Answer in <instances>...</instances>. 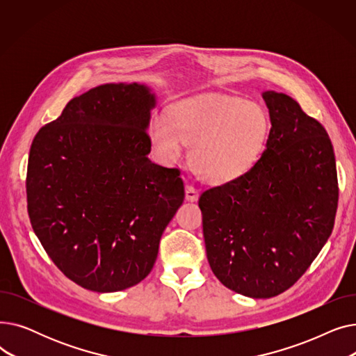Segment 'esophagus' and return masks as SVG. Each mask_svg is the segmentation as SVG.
<instances>
[{"instance_id":"1","label":"esophagus","mask_w":356,"mask_h":356,"mask_svg":"<svg viewBox=\"0 0 356 356\" xmlns=\"http://www.w3.org/2000/svg\"><path fill=\"white\" fill-rule=\"evenodd\" d=\"M184 197H186V200H188V202H196L197 197H199V193H197V191L193 188V186L186 184V188H184Z\"/></svg>"}]
</instances>
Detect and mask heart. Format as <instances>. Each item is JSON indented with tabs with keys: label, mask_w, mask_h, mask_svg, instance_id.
Returning <instances> with one entry per match:
<instances>
[{
	"label": "heart",
	"mask_w": 356,
	"mask_h": 356,
	"mask_svg": "<svg viewBox=\"0 0 356 356\" xmlns=\"http://www.w3.org/2000/svg\"><path fill=\"white\" fill-rule=\"evenodd\" d=\"M270 122L258 105L244 99L202 95L177 102L170 120L153 121L149 137L163 163L177 161L193 143L191 161L209 183H228L245 175L266 145Z\"/></svg>",
	"instance_id": "b5f03b06"
}]
</instances>
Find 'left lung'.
<instances>
[{"instance_id":"1","label":"left lung","mask_w":356,"mask_h":356,"mask_svg":"<svg viewBox=\"0 0 356 356\" xmlns=\"http://www.w3.org/2000/svg\"><path fill=\"white\" fill-rule=\"evenodd\" d=\"M261 95L271 122L264 152L245 175L199 197L213 274L251 298L278 296L305 274L332 234L339 195L322 124L284 93Z\"/></svg>"}]
</instances>
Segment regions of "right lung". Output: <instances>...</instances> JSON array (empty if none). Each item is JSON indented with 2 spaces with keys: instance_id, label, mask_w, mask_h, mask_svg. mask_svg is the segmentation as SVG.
<instances>
[{
  "instance_id": "1",
  "label": "right lung",
  "mask_w": 356,
  "mask_h": 356,
  "mask_svg": "<svg viewBox=\"0 0 356 356\" xmlns=\"http://www.w3.org/2000/svg\"><path fill=\"white\" fill-rule=\"evenodd\" d=\"M156 105L144 83L101 85L73 98L33 140V231L56 267L86 290L112 293L144 280L183 203L180 172L148 159Z\"/></svg>"
}]
</instances>
